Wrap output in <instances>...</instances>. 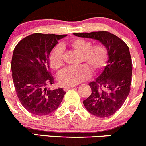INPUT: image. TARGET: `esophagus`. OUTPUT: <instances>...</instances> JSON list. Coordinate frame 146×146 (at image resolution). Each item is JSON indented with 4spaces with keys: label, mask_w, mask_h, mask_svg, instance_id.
<instances>
[{
    "label": "esophagus",
    "mask_w": 146,
    "mask_h": 146,
    "mask_svg": "<svg viewBox=\"0 0 146 146\" xmlns=\"http://www.w3.org/2000/svg\"><path fill=\"white\" fill-rule=\"evenodd\" d=\"M75 86H64V90H65V91H66V90H69L70 88H73V87H75Z\"/></svg>",
    "instance_id": "1"
}]
</instances>
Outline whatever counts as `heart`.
Instances as JSON below:
<instances>
[{
  "mask_svg": "<svg viewBox=\"0 0 146 146\" xmlns=\"http://www.w3.org/2000/svg\"><path fill=\"white\" fill-rule=\"evenodd\" d=\"M70 46L80 53L79 63L82 64L77 67H67L58 75L59 82L63 86H75L90 78V71L97 73L105 66L108 60V51L102 44L93 45L91 42L78 38L70 42ZM64 48L57 45L51 50L48 61L51 68L59 69L63 66Z\"/></svg>",
  "mask_w": 146,
  "mask_h": 146,
  "instance_id": "1",
  "label": "heart"
}]
</instances>
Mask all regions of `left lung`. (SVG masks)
Returning <instances> with one entry per match:
<instances>
[{"mask_svg":"<svg viewBox=\"0 0 146 146\" xmlns=\"http://www.w3.org/2000/svg\"><path fill=\"white\" fill-rule=\"evenodd\" d=\"M73 34L98 40L107 48V65L100 76L88 84L91 94L83 104L91 115L100 118L111 116L121 108L130 93L132 67L128 46L108 31Z\"/></svg>","mask_w":146,"mask_h":146,"instance_id":"8db88e82","label":"left lung"}]
</instances>
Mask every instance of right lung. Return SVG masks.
Here are the masks:
<instances>
[{
  "instance_id": "1",
  "label": "right lung",
  "mask_w": 146,
  "mask_h": 146,
  "mask_svg": "<svg viewBox=\"0 0 146 146\" xmlns=\"http://www.w3.org/2000/svg\"><path fill=\"white\" fill-rule=\"evenodd\" d=\"M66 36L33 33L21 40L14 48L11 71L15 89L21 104L33 115L53 113L66 93L62 88L51 90L47 86L53 84L48 56L58 41Z\"/></svg>"
}]
</instances>
